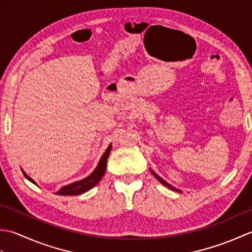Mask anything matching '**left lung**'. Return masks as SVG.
Returning <instances> with one entry per match:
<instances>
[{"mask_svg": "<svg viewBox=\"0 0 252 252\" xmlns=\"http://www.w3.org/2000/svg\"><path fill=\"white\" fill-rule=\"evenodd\" d=\"M151 172L153 173V175H155V178H156L159 182H160V183H161L162 185H164V186H167L168 187V189H172V190H175V191H179V192H181V190L180 189H175V187L174 186H172V185H170L169 183H167V182H165L164 180H162L161 178H160V176L157 174V173H155L154 172V171L153 170H151Z\"/></svg>", "mask_w": 252, "mask_h": 252, "instance_id": "1", "label": "left lung"}]
</instances>
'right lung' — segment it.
I'll return each mask as SVG.
<instances>
[{
  "instance_id": "right-lung-1",
  "label": "right lung",
  "mask_w": 252,
  "mask_h": 252,
  "mask_svg": "<svg viewBox=\"0 0 252 252\" xmlns=\"http://www.w3.org/2000/svg\"><path fill=\"white\" fill-rule=\"evenodd\" d=\"M111 151V145L108 146L107 148V151L104 153L103 156H101L99 162L97 164V167L93 171L92 174H90L88 178H85L81 181H78V182H74L72 184H69L62 187V189L58 190L56 194L57 195H63V196H73V195H80V194H83V192L90 190L92 187H94L96 184L98 183V182L103 178L104 174H105V171H106V165H107V159L109 157V154ZM24 172V171H23ZM24 175L26 176L27 179H28L32 183L35 184V182L32 180L31 178H29L28 175H27L24 172Z\"/></svg>"
}]
</instances>
